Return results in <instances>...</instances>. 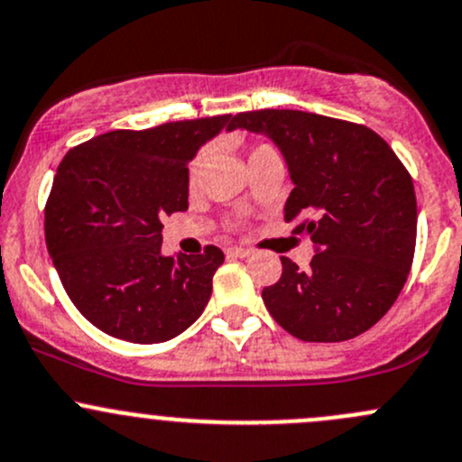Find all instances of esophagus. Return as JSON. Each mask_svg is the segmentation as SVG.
Returning <instances> with one entry per match:
<instances>
[{
  "mask_svg": "<svg viewBox=\"0 0 462 462\" xmlns=\"http://www.w3.org/2000/svg\"><path fill=\"white\" fill-rule=\"evenodd\" d=\"M226 255H229V258H249L251 251L245 249V246H231V249L226 251Z\"/></svg>",
  "mask_w": 462,
  "mask_h": 462,
  "instance_id": "esophagus-1",
  "label": "esophagus"
}]
</instances>
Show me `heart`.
<instances>
[{"mask_svg": "<svg viewBox=\"0 0 462 462\" xmlns=\"http://www.w3.org/2000/svg\"><path fill=\"white\" fill-rule=\"evenodd\" d=\"M264 149H271V146L269 144H255L254 149H251V155L260 153V151H264ZM208 153H211V151H208V146H204V149L198 151L196 158L191 160V164H189V178H191V182H196L198 175L202 173L204 164H207V160H208Z\"/></svg>", "mask_w": 462, "mask_h": 462, "instance_id": "obj_1", "label": "heart"}]
</instances>
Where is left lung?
<instances>
[{
	"label": "left lung",
	"instance_id": "left-lung-1",
	"mask_svg": "<svg viewBox=\"0 0 462 462\" xmlns=\"http://www.w3.org/2000/svg\"><path fill=\"white\" fill-rule=\"evenodd\" d=\"M231 128L264 133L289 164L293 191L284 222H296L318 254L309 269L282 260L263 289L273 320L304 342L365 334L389 311L416 251V193L392 146L363 125L289 108L233 116Z\"/></svg>",
	"mask_w": 462,
	"mask_h": 462
}]
</instances>
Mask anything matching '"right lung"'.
<instances>
[{
    "mask_svg": "<svg viewBox=\"0 0 462 462\" xmlns=\"http://www.w3.org/2000/svg\"><path fill=\"white\" fill-rule=\"evenodd\" d=\"M231 116L108 131L73 146L46 199V246L70 302L104 334L153 345L198 320L217 246L164 258L162 216L189 208V160Z\"/></svg>",
    "mask_w": 462,
    "mask_h": 462,
    "instance_id": "right-lung-1",
    "label": "right lung"
}]
</instances>
